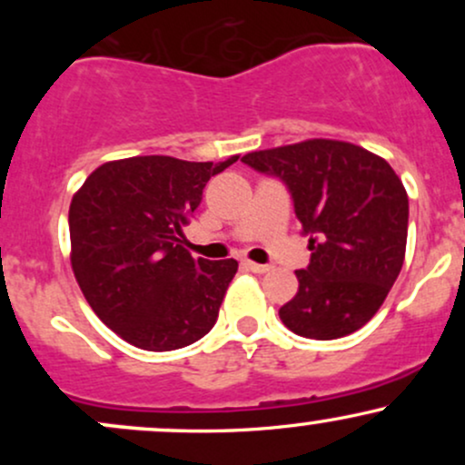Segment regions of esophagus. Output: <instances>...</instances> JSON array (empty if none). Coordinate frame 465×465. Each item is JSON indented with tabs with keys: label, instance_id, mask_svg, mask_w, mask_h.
Segmentation results:
<instances>
[{
	"label": "esophagus",
	"instance_id": "obj_1",
	"mask_svg": "<svg viewBox=\"0 0 465 465\" xmlns=\"http://www.w3.org/2000/svg\"><path fill=\"white\" fill-rule=\"evenodd\" d=\"M242 264L247 266L249 271H253V273H266V271H271V266H266V264H258V262H251V260H244Z\"/></svg>",
	"mask_w": 465,
	"mask_h": 465
}]
</instances>
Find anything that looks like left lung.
I'll return each mask as SVG.
<instances>
[{
  "instance_id": "8db88e82",
  "label": "left lung",
  "mask_w": 465,
  "mask_h": 465,
  "mask_svg": "<svg viewBox=\"0 0 465 465\" xmlns=\"http://www.w3.org/2000/svg\"><path fill=\"white\" fill-rule=\"evenodd\" d=\"M244 163L280 177L308 233L311 264L280 308L291 332L330 341L362 328L387 300L407 251L409 196L385 159L339 140L247 153Z\"/></svg>"
}]
</instances>
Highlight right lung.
<instances>
[{"mask_svg":"<svg viewBox=\"0 0 465 465\" xmlns=\"http://www.w3.org/2000/svg\"><path fill=\"white\" fill-rule=\"evenodd\" d=\"M238 162L146 154L106 162L69 205L72 271L100 322L135 348H185L214 328L238 262L192 258L183 225L203 188Z\"/></svg>","mask_w":465,"mask_h":465,"instance_id":"obj_1","label":"right lung"}]
</instances>
